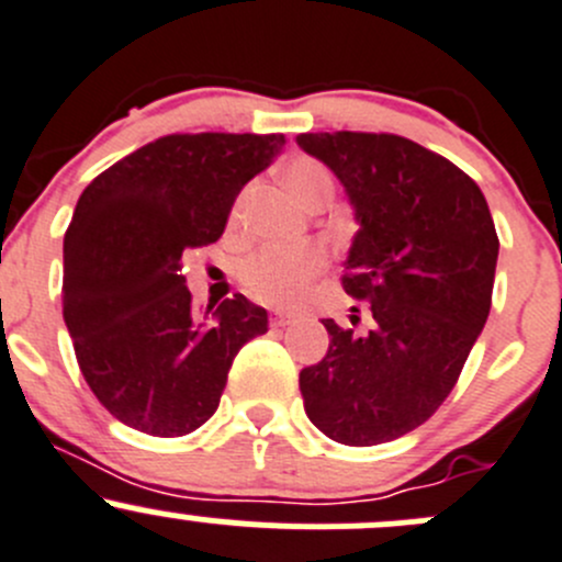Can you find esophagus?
Returning <instances> with one entry per match:
<instances>
[{
  "label": "esophagus",
  "mask_w": 562,
  "mask_h": 562,
  "mask_svg": "<svg viewBox=\"0 0 562 562\" xmlns=\"http://www.w3.org/2000/svg\"><path fill=\"white\" fill-rule=\"evenodd\" d=\"M292 319H294V316L289 314V311H279V308H276L273 314H270V324H273V327H283V324H289Z\"/></svg>",
  "instance_id": "obj_1"
}]
</instances>
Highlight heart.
<instances>
[{
    "label": "heart",
    "mask_w": 562,
    "mask_h": 562,
    "mask_svg": "<svg viewBox=\"0 0 562 562\" xmlns=\"http://www.w3.org/2000/svg\"><path fill=\"white\" fill-rule=\"evenodd\" d=\"M283 181L305 205L329 202L335 194V176L316 156H294L283 167ZM240 200L235 202V213ZM327 268V254L316 246L283 248L265 246L240 265V281L248 294L268 305H297L308 292V283Z\"/></svg>",
    "instance_id": "obj_1"
}]
</instances>
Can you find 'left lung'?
Listing matches in <instances>:
<instances>
[{"mask_svg": "<svg viewBox=\"0 0 562 562\" xmlns=\"http://www.w3.org/2000/svg\"><path fill=\"white\" fill-rule=\"evenodd\" d=\"M297 146L355 205L360 229L340 283L373 314L368 333L322 319L327 355L300 370L305 414L346 447L395 441L441 408L487 322L493 216L471 176L408 137L305 132Z\"/></svg>", "mask_w": 562, "mask_h": 562, "instance_id": "8db88e82", "label": "left lung"}]
</instances>
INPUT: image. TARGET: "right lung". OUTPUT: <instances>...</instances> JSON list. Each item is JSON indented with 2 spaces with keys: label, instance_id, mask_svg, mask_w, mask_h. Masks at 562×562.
I'll list each match as a JSON object with an SVG mask.
<instances>
[{
  "label": "right lung",
  "instance_id": "obj_1",
  "mask_svg": "<svg viewBox=\"0 0 562 562\" xmlns=\"http://www.w3.org/2000/svg\"><path fill=\"white\" fill-rule=\"evenodd\" d=\"M283 135H165L94 178L65 233V324L97 401L126 427L178 438L218 408L235 355L268 333L243 294L194 308L189 248L224 235L235 196Z\"/></svg>",
  "mask_w": 562,
  "mask_h": 562
}]
</instances>
